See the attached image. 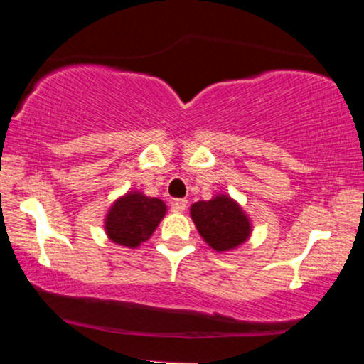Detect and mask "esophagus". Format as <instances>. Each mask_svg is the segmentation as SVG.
Wrapping results in <instances>:
<instances>
[{
	"mask_svg": "<svg viewBox=\"0 0 364 364\" xmlns=\"http://www.w3.org/2000/svg\"><path fill=\"white\" fill-rule=\"evenodd\" d=\"M186 205H188V200L179 198V200H174L171 208H173V212H178V214H181V212L186 210Z\"/></svg>",
	"mask_w": 364,
	"mask_h": 364,
	"instance_id": "34e87169",
	"label": "esophagus"
}]
</instances>
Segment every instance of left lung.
<instances>
[{
  "instance_id": "obj_1",
  "label": "left lung",
  "mask_w": 364,
  "mask_h": 364,
  "mask_svg": "<svg viewBox=\"0 0 364 364\" xmlns=\"http://www.w3.org/2000/svg\"><path fill=\"white\" fill-rule=\"evenodd\" d=\"M190 214L203 241L219 253L237 248L252 235L248 215L229 195L200 200L190 207Z\"/></svg>"
}]
</instances>
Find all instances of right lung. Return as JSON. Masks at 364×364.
<instances>
[{"instance_id":"1","label":"right lung","mask_w":364,"mask_h":364,"mask_svg":"<svg viewBox=\"0 0 364 364\" xmlns=\"http://www.w3.org/2000/svg\"><path fill=\"white\" fill-rule=\"evenodd\" d=\"M166 203L140 191H128L119 196L107 210L104 229L112 243L124 248H136L147 241L166 215Z\"/></svg>"}]
</instances>
